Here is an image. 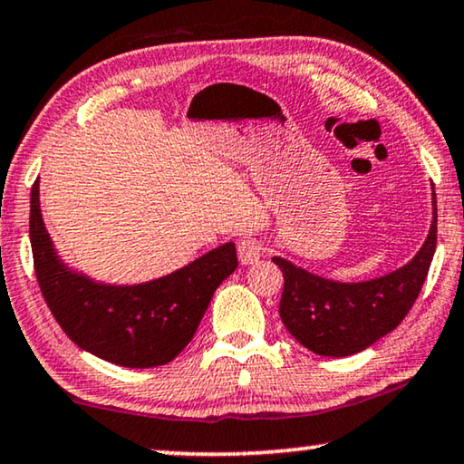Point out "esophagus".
I'll return each mask as SVG.
<instances>
[{"label":"esophagus","instance_id":"esophagus-1","mask_svg":"<svg viewBox=\"0 0 464 464\" xmlns=\"http://www.w3.org/2000/svg\"><path fill=\"white\" fill-rule=\"evenodd\" d=\"M262 252H265V246H262V241L254 239V237L241 239L237 246L241 265H256V262L262 258Z\"/></svg>","mask_w":464,"mask_h":464}]
</instances>
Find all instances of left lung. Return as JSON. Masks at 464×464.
<instances>
[{
  "label": "left lung",
  "mask_w": 464,
  "mask_h": 464,
  "mask_svg": "<svg viewBox=\"0 0 464 464\" xmlns=\"http://www.w3.org/2000/svg\"><path fill=\"white\" fill-rule=\"evenodd\" d=\"M433 220L425 244L411 262L375 279L342 283L308 273L281 256L283 285L279 314L304 348L319 356H352L398 327L423 287L438 244V204L431 193Z\"/></svg>",
  "instance_id": "1"
}]
</instances>
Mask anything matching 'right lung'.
<instances>
[{"label":"right lung","mask_w":464,"mask_h":464,"mask_svg":"<svg viewBox=\"0 0 464 464\" xmlns=\"http://www.w3.org/2000/svg\"><path fill=\"white\" fill-rule=\"evenodd\" d=\"M34 275L53 319L89 354L127 369L162 366L191 342L217 287L237 268L235 244H223L179 271L135 285H112L74 271L55 252L31 189Z\"/></svg>","instance_id":"obj_1"}]
</instances>
